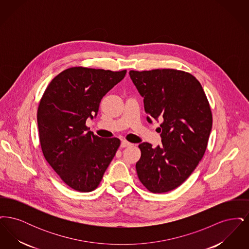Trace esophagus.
Here are the masks:
<instances>
[{
    "instance_id": "1",
    "label": "esophagus",
    "mask_w": 249,
    "mask_h": 249,
    "mask_svg": "<svg viewBox=\"0 0 249 249\" xmlns=\"http://www.w3.org/2000/svg\"><path fill=\"white\" fill-rule=\"evenodd\" d=\"M131 144H132V143H130V142L123 140V141L121 142V143H120V146H121V147H127V146H130Z\"/></svg>"
}]
</instances>
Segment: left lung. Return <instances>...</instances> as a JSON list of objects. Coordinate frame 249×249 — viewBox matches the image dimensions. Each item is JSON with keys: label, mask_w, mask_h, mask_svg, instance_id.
<instances>
[{"label": "left lung", "mask_w": 249, "mask_h": 249, "mask_svg": "<svg viewBox=\"0 0 249 249\" xmlns=\"http://www.w3.org/2000/svg\"><path fill=\"white\" fill-rule=\"evenodd\" d=\"M143 98L146 120L159 122L162 144H139L136 171L153 193L179 187L199 164L212 130V113L200 82L189 72L174 69L130 71Z\"/></svg>", "instance_id": "left-lung-1"}]
</instances>
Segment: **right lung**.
<instances>
[{"instance_id": "add662e5", "label": "right lung", "mask_w": 249, "mask_h": 249, "mask_svg": "<svg viewBox=\"0 0 249 249\" xmlns=\"http://www.w3.org/2000/svg\"><path fill=\"white\" fill-rule=\"evenodd\" d=\"M127 71L72 67L48 85L37 111L43 154L62 181L80 192L94 190L120 144L118 138L102 139L86 126L103 97Z\"/></svg>"}]
</instances>
